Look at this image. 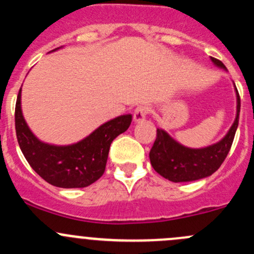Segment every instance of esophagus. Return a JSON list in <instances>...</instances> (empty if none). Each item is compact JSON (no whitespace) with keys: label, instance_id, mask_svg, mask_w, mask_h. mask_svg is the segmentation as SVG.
Returning <instances> with one entry per match:
<instances>
[{"label":"esophagus","instance_id":"obj_1","mask_svg":"<svg viewBox=\"0 0 254 254\" xmlns=\"http://www.w3.org/2000/svg\"><path fill=\"white\" fill-rule=\"evenodd\" d=\"M148 113H150V107H147V106H137L136 108H135L134 114H132V117H134V122L135 123L142 122V120L145 119L146 115H147Z\"/></svg>","mask_w":254,"mask_h":254}]
</instances>
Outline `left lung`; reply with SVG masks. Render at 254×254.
Returning <instances> with one entry per match:
<instances>
[{"label":"left lung","instance_id":"1","mask_svg":"<svg viewBox=\"0 0 254 254\" xmlns=\"http://www.w3.org/2000/svg\"><path fill=\"white\" fill-rule=\"evenodd\" d=\"M212 63L225 68L217 59L211 58ZM237 93V117L226 136L220 142L205 148H188L181 145L163 130L157 129V136L150 151V161L153 170L175 183L190 182L205 178L216 172L226 158L238 127L241 99Z\"/></svg>","mask_w":254,"mask_h":254}]
</instances>
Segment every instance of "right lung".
I'll return each mask as SVG.
<instances>
[{"label":"right lung","mask_w":254,"mask_h":254,"mask_svg":"<svg viewBox=\"0 0 254 254\" xmlns=\"http://www.w3.org/2000/svg\"><path fill=\"white\" fill-rule=\"evenodd\" d=\"M14 124L19 147L30 167L51 186L84 188L103 176L111 143L131 124V114L120 115L94 130L82 141L68 146L48 145L37 139L20 109L18 92Z\"/></svg>","instance_id":"add662e5"}]
</instances>
